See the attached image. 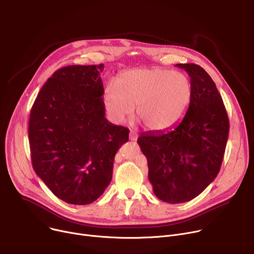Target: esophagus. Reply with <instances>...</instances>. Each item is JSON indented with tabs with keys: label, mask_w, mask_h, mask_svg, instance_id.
Masks as SVG:
<instances>
[{
	"label": "esophagus",
	"mask_w": 254,
	"mask_h": 254,
	"mask_svg": "<svg viewBox=\"0 0 254 254\" xmlns=\"http://www.w3.org/2000/svg\"><path fill=\"white\" fill-rule=\"evenodd\" d=\"M137 138H138L137 132L130 130V132H129V140L130 141H137Z\"/></svg>",
	"instance_id": "34e87169"
}]
</instances>
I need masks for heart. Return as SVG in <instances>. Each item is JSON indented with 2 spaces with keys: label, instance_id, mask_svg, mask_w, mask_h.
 I'll list each match as a JSON object with an SVG mask.
<instances>
[{
  "label": "heart",
  "instance_id": "b5f03b06",
  "mask_svg": "<svg viewBox=\"0 0 254 254\" xmlns=\"http://www.w3.org/2000/svg\"><path fill=\"white\" fill-rule=\"evenodd\" d=\"M192 83L182 72L162 68L135 69L109 81L104 89V103L109 116L122 123L136 107L137 116L146 127L163 131L174 127L189 110Z\"/></svg>",
  "mask_w": 254,
  "mask_h": 254
}]
</instances>
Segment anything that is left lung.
Instances as JSON below:
<instances>
[{
	"mask_svg": "<svg viewBox=\"0 0 254 254\" xmlns=\"http://www.w3.org/2000/svg\"><path fill=\"white\" fill-rule=\"evenodd\" d=\"M175 65L191 80L189 110L172 128L142 132L138 138L153 192L170 204L190 201L216 178L230 129L222 98L209 74L195 64Z\"/></svg>",
	"mask_w": 254,
	"mask_h": 254,
	"instance_id": "obj_1",
	"label": "left lung"
}]
</instances>
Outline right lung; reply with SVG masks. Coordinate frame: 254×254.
<instances>
[{"mask_svg": "<svg viewBox=\"0 0 254 254\" xmlns=\"http://www.w3.org/2000/svg\"><path fill=\"white\" fill-rule=\"evenodd\" d=\"M104 64L68 65L39 91L29 122L36 174L64 202L87 205L112 179L114 156L128 128L105 117Z\"/></svg>", "mask_w": 254, "mask_h": 254, "instance_id": "obj_1", "label": "right lung"}]
</instances>
